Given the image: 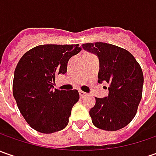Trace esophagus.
Here are the masks:
<instances>
[{"mask_svg":"<svg viewBox=\"0 0 156 156\" xmlns=\"http://www.w3.org/2000/svg\"><path fill=\"white\" fill-rule=\"evenodd\" d=\"M79 94H80V97H81V98H84L87 94L85 93V92H83V91H81V90H80V91H79Z\"/></svg>","mask_w":156,"mask_h":156,"instance_id":"1","label":"esophagus"}]
</instances>
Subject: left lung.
<instances>
[{
	"instance_id": "left-lung-1",
	"label": "left lung",
	"mask_w": 156,
	"mask_h": 156,
	"mask_svg": "<svg viewBox=\"0 0 156 156\" xmlns=\"http://www.w3.org/2000/svg\"><path fill=\"white\" fill-rule=\"evenodd\" d=\"M82 48L98 56V81L109 84L108 95L95 97V105L89 110L92 122L107 131L122 129L134 119L141 100V66L131 53L118 46L95 42L84 43Z\"/></svg>"
}]
</instances>
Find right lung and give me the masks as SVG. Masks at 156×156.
<instances>
[{"label": "right lung", "instance_id": "right-lung-1", "mask_svg": "<svg viewBox=\"0 0 156 156\" xmlns=\"http://www.w3.org/2000/svg\"><path fill=\"white\" fill-rule=\"evenodd\" d=\"M81 50L79 44H46L31 48L20 59L15 70L13 95L22 116L34 130L52 134L68 125L80 95L76 89L54 88V82L57 75L67 73L69 60Z\"/></svg>", "mask_w": 156, "mask_h": 156}]
</instances>
